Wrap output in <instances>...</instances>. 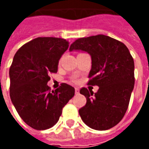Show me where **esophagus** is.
Masks as SVG:
<instances>
[{"instance_id":"1","label":"esophagus","mask_w":149,"mask_h":149,"mask_svg":"<svg viewBox=\"0 0 149 149\" xmlns=\"http://www.w3.org/2000/svg\"><path fill=\"white\" fill-rule=\"evenodd\" d=\"M75 93L76 94L79 93V88H75Z\"/></svg>"}]
</instances>
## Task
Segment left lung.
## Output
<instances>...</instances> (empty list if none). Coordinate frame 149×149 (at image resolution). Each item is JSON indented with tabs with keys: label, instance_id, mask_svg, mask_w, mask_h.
Wrapping results in <instances>:
<instances>
[{
	"label": "left lung",
	"instance_id": "1",
	"mask_svg": "<svg viewBox=\"0 0 149 149\" xmlns=\"http://www.w3.org/2000/svg\"><path fill=\"white\" fill-rule=\"evenodd\" d=\"M74 50L90 55L88 84L99 87L96 93L85 88L80 90L87 102L79 114L89 128L109 129L121 120L128 109L135 84L132 56L125 44L104 35L77 39L69 48L70 52Z\"/></svg>",
	"mask_w": 149,
	"mask_h": 149
}]
</instances>
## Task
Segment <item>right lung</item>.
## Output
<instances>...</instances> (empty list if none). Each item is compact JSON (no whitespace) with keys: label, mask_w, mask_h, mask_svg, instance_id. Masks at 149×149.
<instances>
[{"label":"right lung","mask_w":149,"mask_h":149,"mask_svg":"<svg viewBox=\"0 0 149 149\" xmlns=\"http://www.w3.org/2000/svg\"><path fill=\"white\" fill-rule=\"evenodd\" d=\"M68 48L65 40L37 37L16 52L9 69L10 98L19 116L28 125L45 130L57 123L62 109L75 94L67 84L51 91L49 75L56 72L62 55Z\"/></svg>","instance_id":"1"}]
</instances>
